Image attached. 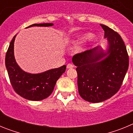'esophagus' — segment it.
<instances>
[{
  "mask_svg": "<svg viewBox=\"0 0 133 133\" xmlns=\"http://www.w3.org/2000/svg\"><path fill=\"white\" fill-rule=\"evenodd\" d=\"M73 67L74 66L72 65V64H68L67 65H66V68H67V69H72Z\"/></svg>",
  "mask_w": 133,
  "mask_h": 133,
  "instance_id": "obj_1",
  "label": "esophagus"
}]
</instances>
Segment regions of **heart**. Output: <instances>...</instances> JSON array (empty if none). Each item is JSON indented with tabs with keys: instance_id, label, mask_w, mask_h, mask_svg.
Listing matches in <instances>:
<instances>
[{
	"instance_id": "heart-1",
	"label": "heart",
	"mask_w": 133,
	"mask_h": 133,
	"mask_svg": "<svg viewBox=\"0 0 133 133\" xmlns=\"http://www.w3.org/2000/svg\"><path fill=\"white\" fill-rule=\"evenodd\" d=\"M93 36L94 35L90 32H85V33L77 35L75 38L74 41H72V44L74 45H78V44L84 43L87 41L92 39Z\"/></svg>"
}]
</instances>
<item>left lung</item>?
<instances>
[{"instance_id":"left-lung-1","label":"left lung","mask_w":133,"mask_h":133,"mask_svg":"<svg viewBox=\"0 0 133 133\" xmlns=\"http://www.w3.org/2000/svg\"><path fill=\"white\" fill-rule=\"evenodd\" d=\"M108 41L104 51L101 46L75 55L78 93L90 103L106 101L118 92L129 68V55L121 36L107 26L101 24Z\"/></svg>"}]
</instances>
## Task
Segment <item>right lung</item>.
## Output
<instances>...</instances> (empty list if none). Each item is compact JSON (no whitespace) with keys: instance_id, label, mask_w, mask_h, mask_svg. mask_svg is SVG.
<instances>
[{"instance_id":"1","label":"right lung","mask_w":133,"mask_h":133,"mask_svg":"<svg viewBox=\"0 0 133 133\" xmlns=\"http://www.w3.org/2000/svg\"><path fill=\"white\" fill-rule=\"evenodd\" d=\"M53 23L34 24L29 26H51ZM16 35L12 39L5 57V65L9 79L15 92L30 101H41L52 92L56 81L66 70V65L38 74L26 72L16 63L14 55V43Z\"/></svg>"}]
</instances>
